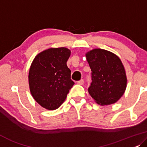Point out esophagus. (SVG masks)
Returning a JSON list of instances; mask_svg holds the SVG:
<instances>
[{
    "label": "esophagus",
    "instance_id": "obj_1",
    "mask_svg": "<svg viewBox=\"0 0 147 147\" xmlns=\"http://www.w3.org/2000/svg\"><path fill=\"white\" fill-rule=\"evenodd\" d=\"M77 83L78 84H80V85H82V84H84V80L83 79H81V80H78V81H77Z\"/></svg>",
    "mask_w": 147,
    "mask_h": 147
}]
</instances>
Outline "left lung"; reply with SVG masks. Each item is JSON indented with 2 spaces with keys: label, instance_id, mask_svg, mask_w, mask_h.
<instances>
[{
  "label": "left lung",
  "instance_id": "left-lung-1",
  "mask_svg": "<svg viewBox=\"0 0 147 147\" xmlns=\"http://www.w3.org/2000/svg\"><path fill=\"white\" fill-rule=\"evenodd\" d=\"M86 57L92 71V82L88 88L90 95L98 105L116 102L127 86V76L121 61L115 54L100 49L90 51Z\"/></svg>",
  "mask_w": 147,
  "mask_h": 147
}]
</instances>
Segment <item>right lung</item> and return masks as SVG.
Wrapping results in <instances>:
<instances>
[{"label":"right lung","mask_w":147,"mask_h":147,"mask_svg":"<svg viewBox=\"0 0 147 147\" xmlns=\"http://www.w3.org/2000/svg\"><path fill=\"white\" fill-rule=\"evenodd\" d=\"M71 51L67 48H52L39 53L28 74L30 90L34 100L48 110L63 104L74 82L67 65Z\"/></svg>","instance_id":"add662e5"}]
</instances>
